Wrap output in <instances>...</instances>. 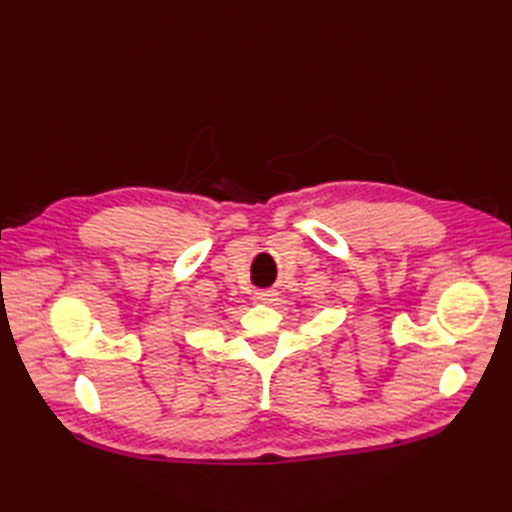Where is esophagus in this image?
Returning <instances> with one entry per match:
<instances>
[{"label":"esophagus","instance_id":"1","mask_svg":"<svg viewBox=\"0 0 512 512\" xmlns=\"http://www.w3.org/2000/svg\"><path fill=\"white\" fill-rule=\"evenodd\" d=\"M277 297H280V294H277L275 290H260L254 294V301L262 303V305H273L277 301Z\"/></svg>","mask_w":512,"mask_h":512}]
</instances>
